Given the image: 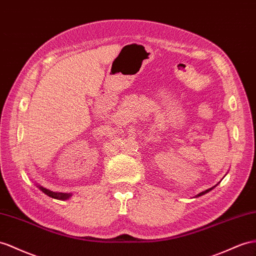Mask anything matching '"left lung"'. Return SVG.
I'll list each match as a JSON object with an SVG mask.
<instances>
[{
  "label": "left lung",
  "mask_w": 256,
  "mask_h": 256,
  "mask_svg": "<svg viewBox=\"0 0 256 256\" xmlns=\"http://www.w3.org/2000/svg\"><path fill=\"white\" fill-rule=\"evenodd\" d=\"M213 188H214V187H212V188H208V189H206V190H204V192H200L199 194H196V196H202V194H206V192H211Z\"/></svg>",
  "instance_id": "obj_1"
}]
</instances>
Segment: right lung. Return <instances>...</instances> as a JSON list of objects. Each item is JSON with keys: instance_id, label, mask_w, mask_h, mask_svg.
Wrapping results in <instances>:
<instances>
[{"instance_id": "right-lung-1", "label": "right lung", "mask_w": 256, "mask_h": 256, "mask_svg": "<svg viewBox=\"0 0 256 256\" xmlns=\"http://www.w3.org/2000/svg\"><path fill=\"white\" fill-rule=\"evenodd\" d=\"M38 189H40L41 192H43L45 194H48V196H50V198H54V199H57V200H67L68 198H70L71 196V194H66V192H50L48 190V189L44 188L40 185H38Z\"/></svg>"}]
</instances>
